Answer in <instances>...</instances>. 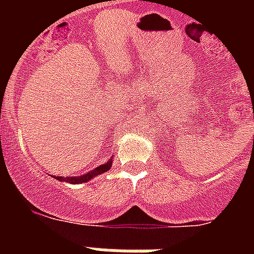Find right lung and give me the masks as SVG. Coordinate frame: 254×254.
Returning <instances> with one entry per match:
<instances>
[{"mask_svg":"<svg viewBox=\"0 0 254 254\" xmlns=\"http://www.w3.org/2000/svg\"><path fill=\"white\" fill-rule=\"evenodd\" d=\"M112 166V159H109L105 165H100L99 167H96L95 170H91L89 173L84 174V175H80V177H54L57 178L58 181L61 182H68V183H84V182H88L89 179H92L96 175H100V174L105 173L108 170L111 169Z\"/></svg>","mask_w":254,"mask_h":254,"instance_id":"1","label":"right lung"}]
</instances>
